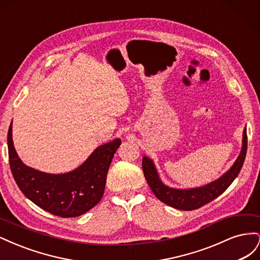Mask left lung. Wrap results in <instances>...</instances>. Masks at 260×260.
<instances>
[{
    "label": "left lung",
    "mask_w": 260,
    "mask_h": 260,
    "mask_svg": "<svg viewBox=\"0 0 260 260\" xmlns=\"http://www.w3.org/2000/svg\"><path fill=\"white\" fill-rule=\"evenodd\" d=\"M246 151L247 135L245 127L243 131L241 152L237 160L232 165V167L217 180L200 187L176 188L166 185L161 181L154 161L151 158H148L147 156L143 157L142 168L147 183L157 199L166 204V205L180 210H193L214 201L230 186L234 179L240 174L244 159H245Z\"/></svg>",
    "instance_id": "1"
}]
</instances>
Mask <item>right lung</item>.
Returning a JSON list of instances; mask_svg holds the SVG:
<instances>
[{
    "mask_svg": "<svg viewBox=\"0 0 260 260\" xmlns=\"http://www.w3.org/2000/svg\"><path fill=\"white\" fill-rule=\"evenodd\" d=\"M11 122L7 133L10 166L20 191L37 206L62 218L83 215L101 201L106 176L121 140L96 147L79 167L65 174H48L26 166L14 147Z\"/></svg>",
    "mask_w": 260,
    "mask_h": 260,
    "instance_id": "add662e5",
    "label": "right lung"
}]
</instances>
